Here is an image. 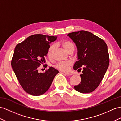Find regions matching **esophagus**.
<instances>
[{
	"instance_id": "esophagus-1",
	"label": "esophagus",
	"mask_w": 121,
	"mask_h": 121,
	"mask_svg": "<svg viewBox=\"0 0 121 121\" xmlns=\"http://www.w3.org/2000/svg\"><path fill=\"white\" fill-rule=\"evenodd\" d=\"M65 74L66 75H67V76H71V75H72L71 73H65Z\"/></svg>"
}]
</instances>
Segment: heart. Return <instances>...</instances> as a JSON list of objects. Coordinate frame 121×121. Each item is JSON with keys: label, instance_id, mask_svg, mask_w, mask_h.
<instances>
[{"label": "heart", "instance_id": "obj_1", "mask_svg": "<svg viewBox=\"0 0 121 121\" xmlns=\"http://www.w3.org/2000/svg\"><path fill=\"white\" fill-rule=\"evenodd\" d=\"M61 45H62L63 48L68 53L71 51H74V46L73 44L68 40H65L61 43ZM56 46L55 44H53V45L50 46L49 48L48 49V52H47V55L49 57H51L52 55L54 49H55ZM72 62L71 61H59L55 65V67L58 70L62 71H68L70 67L72 66Z\"/></svg>", "mask_w": 121, "mask_h": 121}]
</instances>
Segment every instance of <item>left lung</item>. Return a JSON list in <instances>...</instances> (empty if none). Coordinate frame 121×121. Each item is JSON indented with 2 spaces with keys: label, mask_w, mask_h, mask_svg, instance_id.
<instances>
[{
  "label": "left lung",
  "mask_w": 121,
  "mask_h": 121,
  "mask_svg": "<svg viewBox=\"0 0 121 121\" xmlns=\"http://www.w3.org/2000/svg\"><path fill=\"white\" fill-rule=\"evenodd\" d=\"M68 35L75 43L78 49V61L73 69L83 71L80 75V84L74 89L82 93L92 92L104 78L109 64L107 46L101 38L91 32L80 31Z\"/></svg>",
  "instance_id": "obj_1"
}]
</instances>
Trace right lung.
<instances>
[{
	"label": "right lung",
	"mask_w": 121,
	"mask_h": 121,
	"mask_svg": "<svg viewBox=\"0 0 121 121\" xmlns=\"http://www.w3.org/2000/svg\"><path fill=\"white\" fill-rule=\"evenodd\" d=\"M56 36L34 34L17 44L14 50L11 66L21 86L26 93L34 96L43 95L49 89L58 71L52 67L45 73L38 68L45 63L50 43Z\"/></svg>",
	"instance_id": "1"
}]
</instances>
